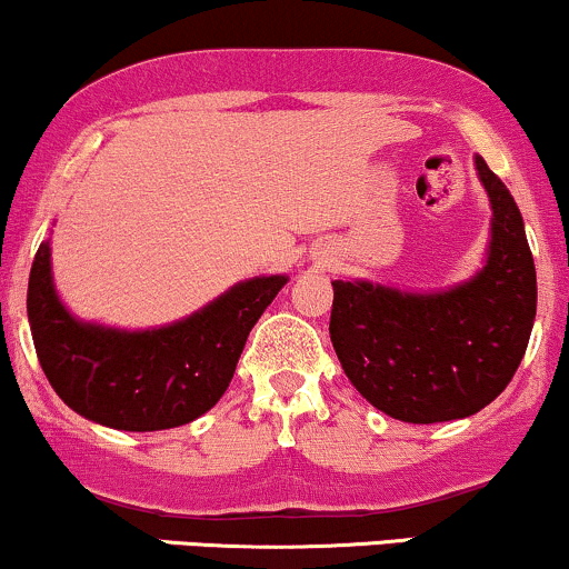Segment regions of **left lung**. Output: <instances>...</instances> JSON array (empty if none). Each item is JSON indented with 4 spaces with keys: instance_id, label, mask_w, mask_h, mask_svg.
<instances>
[{
    "instance_id": "1",
    "label": "left lung",
    "mask_w": 569,
    "mask_h": 569,
    "mask_svg": "<svg viewBox=\"0 0 569 569\" xmlns=\"http://www.w3.org/2000/svg\"><path fill=\"white\" fill-rule=\"evenodd\" d=\"M492 204L487 266L471 282L416 296L336 279L330 338L357 391L405 423L479 412L511 383L536 322V263L522 212L477 157Z\"/></svg>"
}]
</instances>
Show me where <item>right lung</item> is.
I'll return each mask as SVG.
<instances>
[{"mask_svg":"<svg viewBox=\"0 0 569 569\" xmlns=\"http://www.w3.org/2000/svg\"><path fill=\"white\" fill-rule=\"evenodd\" d=\"M287 277L231 287L193 317L146 332L77 322L50 277V242L29 273V325L47 380L73 412L122 431L176 429L229 389L244 340Z\"/></svg>","mask_w":569,"mask_h":569,"instance_id":"right-lung-1","label":"right lung"}]
</instances>
